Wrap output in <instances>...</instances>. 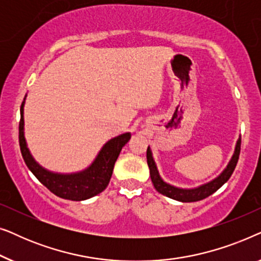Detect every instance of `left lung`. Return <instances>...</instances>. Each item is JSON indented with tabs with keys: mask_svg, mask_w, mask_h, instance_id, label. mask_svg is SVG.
Here are the masks:
<instances>
[{
	"mask_svg": "<svg viewBox=\"0 0 261 261\" xmlns=\"http://www.w3.org/2000/svg\"><path fill=\"white\" fill-rule=\"evenodd\" d=\"M240 149H241V139H239L237 142V146H235V152L234 155L231 156V160L228 164V166L224 169L222 173L220 174L219 177L215 178V179L209 181L204 185H201V187L195 188V189H180L172 187V185L167 184L159 176L158 170H156L155 163L153 160L151 148H147V164L149 167V174H151L152 183L154 185L155 190L160 192L162 195H165L166 197H170L172 199H176V201L179 202H197L201 201V199H204L208 197V196L213 195L214 192L219 190V189L222 187V185L226 183V181L229 179L231 173L234 172L235 166H237L239 155H240Z\"/></svg>",
	"mask_w": 261,
	"mask_h": 261,
	"instance_id": "8db88e82",
	"label": "left lung"
}]
</instances>
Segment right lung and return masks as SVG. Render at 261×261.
<instances>
[{"mask_svg":"<svg viewBox=\"0 0 261 261\" xmlns=\"http://www.w3.org/2000/svg\"><path fill=\"white\" fill-rule=\"evenodd\" d=\"M23 105H21V119L19 123V142L22 158L31 172L42 185L60 198L70 201H84L98 195L108 187L113 169L121 149L130 139V133L121 134L113 138L103 146L94 163L82 172L71 174L53 173L42 169L33 159L27 148L23 135Z\"/></svg>","mask_w":261,"mask_h":261,"instance_id":"add662e5","label":"right lung"}]
</instances>
